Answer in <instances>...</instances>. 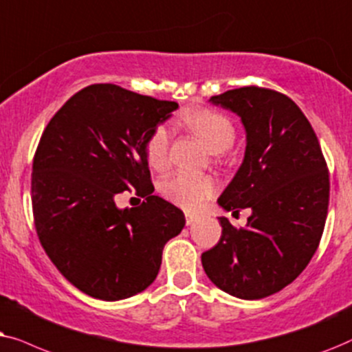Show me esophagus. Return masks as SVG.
Returning <instances> with one entry per match:
<instances>
[{"instance_id":"esophagus-1","label":"esophagus","mask_w":352,"mask_h":352,"mask_svg":"<svg viewBox=\"0 0 352 352\" xmlns=\"http://www.w3.org/2000/svg\"><path fill=\"white\" fill-rule=\"evenodd\" d=\"M198 219V215L196 214H191V212H185V220H186V225H191L195 222V220Z\"/></svg>"}]
</instances>
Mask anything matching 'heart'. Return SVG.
I'll return each mask as SVG.
<instances>
[{"label":"heart","instance_id":"heart-1","mask_svg":"<svg viewBox=\"0 0 352 352\" xmlns=\"http://www.w3.org/2000/svg\"><path fill=\"white\" fill-rule=\"evenodd\" d=\"M185 124L203 140L212 153H222L232 146L235 140V127L228 117L212 109H195L184 117ZM170 130L157 125L144 142L148 162L154 168H164L168 159ZM217 191V182L209 175H196L188 172H177L161 184V193L170 203L180 208L196 210Z\"/></svg>","mask_w":352,"mask_h":352}]
</instances>
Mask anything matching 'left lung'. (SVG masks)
Masks as SVG:
<instances>
[{"label":"left lung","mask_w":352,"mask_h":352,"mask_svg":"<svg viewBox=\"0 0 352 352\" xmlns=\"http://www.w3.org/2000/svg\"><path fill=\"white\" fill-rule=\"evenodd\" d=\"M209 101L240 116L246 130L245 159L217 203L251 215L245 228L219 217L222 236L201 262L232 296H270L306 269L320 243L330 198L325 157L306 116L282 93L243 87Z\"/></svg>","instance_id":"8db88e82"}]
</instances>
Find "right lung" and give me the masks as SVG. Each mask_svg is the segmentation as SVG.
I'll return each mask as SVG.
<instances>
[{
	"label": "right lung",
	"instance_id": "obj_1",
	"mask_svg": "<svg viewBox=\"0 0 352 352\" xmlns=\"http://www.w3.org/2000/svg\"><path fill=\"white\" fill-rule=\"evenodd\" d=\"M179 104L96 83L70 98L41 135L32 168L36 235L58 270L88 296L119 301L157 277L185 215L154 196L144 142ZM135 190L138 208L119 210Z\"/></svg>",
	"mask_w": 352,
	"mask_h": 352
}]
</instances>
